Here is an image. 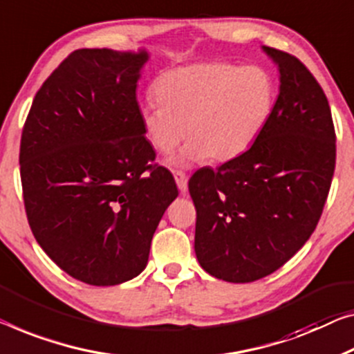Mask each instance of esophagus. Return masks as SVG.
I'll return each instance as SVG.
<instances>
[{
	"label": "esophagus",
	"instance_id": "34e87169",
	"mask_svg": "<svg viewBox=\"0 0 354 354\" xmlns=\"http://www.w3.org/2000/svg\"><path fill=\"white\" fill-rule=\"evenodd\" d=\"M175 181L178 184L179 191H181L183 194H186L187 192V176H186V173L175 171Z\"/></svg>",
	"mask_w": 354,
	"mask_h": 354
}]
</instances>
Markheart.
Masks as SVG:
<instances>
[{"label": "heart", "mask_w": 354, "mask_h": 354, "mask_svg": "<svg viewBox=\"0 0 354 354\" xmlns=\"http://www.w3.org/2000/svg\"><path fill=\"white\" fill-rule=\"evenodd\" d=\"M159 102L141 108L145 136L168 154L189 140L170 160L187 167L205 160H234L261 138L277 104V81L267 68L232 63H197L168 70L157 77Z\"/></svg>", "instance_id": "1"}]
</instances>
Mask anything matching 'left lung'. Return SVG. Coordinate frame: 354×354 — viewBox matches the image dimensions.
Wrapping results in <instances>:
<instances>
[{"label": "left lung", "instance_id": "obj_1", "mask_svg": "<svg viewBox=\"0 0 354 354\" xmlns=\"http://www.w3.org/2000/svg\"><path fill=\"white\" fill-rule=\"evenodd\" d=\"M262 49L279 71L270 124L245 154L189 181L195 256L205 272L251 283L284 266L316 229L335 168L328 98L299 59Z\"/></svg>", "mask_w": 354, "mask_h": 354}]
</instances>
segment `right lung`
<instances>
[{
  "label": "right lung",
  "mask_w": 354,
  "mask_h": 354,
  "mask_svg": "<svg viewBox=\"0 0 354 354\" xmlns=\"http://www.w3.org/2000/svg\"><path fill=\"white\" fill-rule=\"evenodd\" d=\"M146 50L79 49L36 93L20 140L26 218L68 275L114 286L146 268L152 235L178 197L151 165L136 86Z\"/></svg>",
  "instance_id": "1"
}]
</instances>
